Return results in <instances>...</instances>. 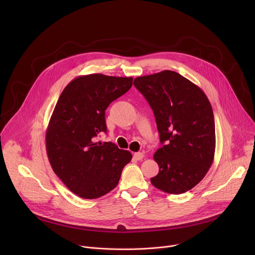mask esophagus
Here are the masks:
<instances>
[{
    "label": "esophagus",
    "instance_id": "1",
    "mask_svg": "<svg viewBox=\"0 0 255 255\" xmlns=\"http://www.w3.org/2000/svg\"><path fill=\"white\" fill-rule=\"evenodd\" d=\"M133 157L136 159V160H141L143 157H144V154L142 152H135L133 154Z\"/></svg>",
    "mask_w": 255,
    "mask_h": 255
}]
</instances>
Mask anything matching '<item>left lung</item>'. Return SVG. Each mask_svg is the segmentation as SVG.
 Listing matches in <instances>:
<instances>
[{"label":"left lung","instance_id":"8db88e82","mask_svg":"<svg viewBox=\"0 0 255 255\" xmlns=\"http://www.w3.org/2000/svg\"><path fill=\"white\" fill-rule=\"evenodd\" d=\"M134 86L152 109L162 144L153 155L159 171L151 184L173 195L190 191L214 160L215 120L207 96L172 70L138 77Z\"/></svg>","mask_w":255,"mask_h":255}]
</instances>
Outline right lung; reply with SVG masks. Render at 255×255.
Listing matches in <instances>:
<instances>
[{
    "mask_svg": "<svg viewBox=\"0 0 255 255\" xmlns=\"http://www.w3.org/2000/svg\"><path fill=\"white\" fill-rule=\"evenodd\" d=\"M132 78L81 76L62 91L51 115L46 152L55 174L77 196L97 199L119 183L132 154L112 142L97 141L107 131L105 111L132 87Z\"/></svg>",
    "mask_w": 255,
    "mask_h": 255,
    "instance_id": "1",
    "label": "right lung"
}]
</instances>
